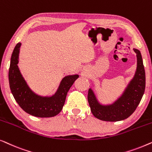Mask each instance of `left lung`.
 <instances>
[{
	"label": "left lung",
	"instance_id": "obj_1",
	"mask_svg": "<svg viewBox=\"0 0 152 152\" xmlns=\"http://www.w3.org/2000/svg\"><path fill=\"white\" fill-rule=\"evenodd\" d=\"M134 50L137 58L136 72L120 96L115 101L103 104L97 99L92 88L88 89V101L91 111L97 119L109 122L126 119L134 113L140 103L145 93V72L140 50L136 48H134Z\"/></svg>",
	"mask_w": 152,
	"mask_h": 152
}]
</instances>
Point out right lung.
<instances>
[{
    "instance_id": "1",
    "label": "right lung",
    "mask_w": 152,
    "mask_h": 152,
    "mask_svg": "<svg viewBox=\"0 0 152 152\" xmlns=\"http://www.w3.org/2000/svg\"><path fill=\"white\" fill-rule=\"evenodd\" d=\"M18 43L11 57L9 69V83L11 92L20 108L30 115L38 118H50L61 112L68 91L79 75H68L63 77L57 91L51 95H40L34 93L25 80L18 68L20 48Z\"/></svg>"
}]
</instances>
